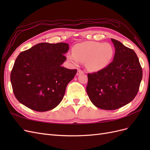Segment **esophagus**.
<instances>
[{
  "label": "esophagus",
  "mask_w": 150,
  "mask_h": 150,
  "mask_svg": "<svg viewBox=\"0 0 150 150\" xmlns=\"http://www.w3.org/2000/svg\"><path fill=\"white\" fill-rule=\"evenodd\" d=\"M83 71H82V70H81V69H78V72H77V76H78V75H79V74H83Z\"/></svg>",
  "instance_id": "34e87169"
}]
</instances>
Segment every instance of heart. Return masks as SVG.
Instances as JSON below:
<instances>
[{"instance_id":"heart-1","label":"heart","mask_w":150,"mask_h":150,"mask_svg":"<svg viewBox=\"0 0 150 150\" xmlns=\"http://www.w3.org/2000/svg\"><path fill=\"white\" fill-rule=\"evenodd\" d=\"M113 54L114 49L110 44L86 41L76 44L67 59L76 64L79 61L84 62L89 70L99 71L110 64Z\"/></svg>"}]
</instances>
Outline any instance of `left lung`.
<instances>
[{
	"instance_id": "8db88e82",
	"label": "left lung",
	"mask_w": 150,
	"mask_h": 150,
	"mask_svg": "<svg viewBox=\"0 0 150 150\" xmlns=\"http://www.w3.org/2000/svg\"><path fill=\"white\" fill-rule=\"evenodd\" d=\"M115 48L113 61L106 67L88 74L86 87L95 106L114 110L132 101L138 92L143 71L137 54L121 42L111 39Z\"/></svg>"
}]
</instances>
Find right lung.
<instances>
[{
    "instance_id": "obj_1",
    "label": "right lung",
    "mask_w": 150,
    "mask_h": 150,
    "mask_svg": "<svg viewBox=\"0 0 150 150\" xmlns=\"http://www.w3.org/2000/svg\"><path fill=\"white\" fill-rule=\"evenodd\" d=\"M69 44L39 43L17 56L11 74L16 99L31 110H51L59 105L77 70L62 67Z\"/></svg>"
}]
</instances>
